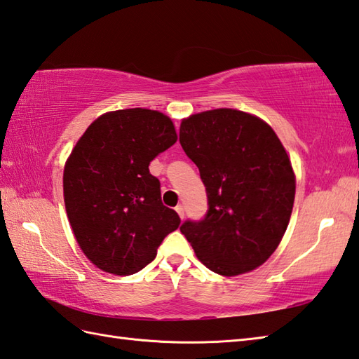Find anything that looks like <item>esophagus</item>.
Listing matches in <instances>:
<instances>
[{
    "mask_svg": "<svg viewBox=\"0 0 359 359\" xmlns=\"http://www.w3.org/2000/svg\"><path fill=\"white\" fill-rule=\"evenodd\" d=\"M175 211H177V215L180 216V219H184V216H185L184 205H177V207H175Z\"/></svg>",
    "mask_w": 359,
    "mask_h": 359,
    "instance_id": "1",
    "label": "esophagus"
}]
</instances>
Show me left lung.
Segmentation results:
<instances>
[{
	"instance_id": "1",
	"label": "left lung",
	"mask_w": 359,
	"mask_h": 359,
	"mask_svg": "<svg viewBox=\"0 0 359 359\" xmlns=\"http://www.w3.org/2000/svg\"><path fill=\"white\" fill-rule=\"evenodd\" d=\"M180 144L199 168L208 211L180 226L199 261L222 276L255 270L284 236L294 174L273 129L251 114L212 109L182 121Z\"/></svg>"
}]
</instances>
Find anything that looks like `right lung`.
Masks as SVG:
<instances>
[{
    "mask_svg": "<svg viewBox=\"0 0 359 359\" xmlns=\"http://www.w3.org/2000/svg\"><path fill=\"white\" fill-rule=\"evenodd\" d=\"M175 140L162 112L133 108L103 114L75 144L63 174L66 212L83 253L100 270L140 271L179 228L149 172L151 160Z\"/></svg>",
    "mask_w": 359,
    "mask_h": 359,
    "instance_id": "1",
    "label": "right lung"
}]
</instances>
